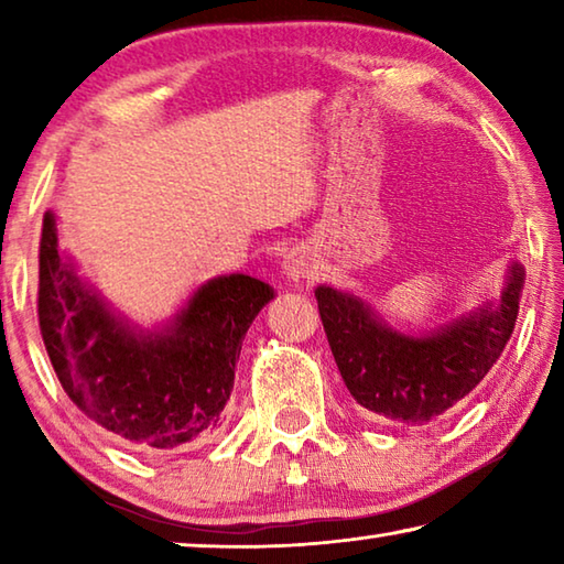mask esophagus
Instances as JSON below:
<instances>
[{
    "instance_id": "obj_1",
    "label": "esophagus",
    "mask_w": 564,
    "mask_h": 564,
    "mask_svg": "<svg viewBox=\"0 0 564 564\" xmlns=\"http://www.w3.org/2000/svg\"><path fill=\"white\" fill-rule=\"evenodd\" d=\"M311 271H313V263L308 256L303 251L289 253V259H285V275H289V279H305V275H311Z\"/></svg>"
}]
</instances>
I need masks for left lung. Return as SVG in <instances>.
Wrapping results in <instances>:
<instances>
[{"label":"left lung","mask_w":564,"mask_h":564,"mask_svg":"<svg viewBox=\"0 0 564 564\" xmlns=\"http://www.w3.org/2000/svg\"><path fill=\"white\" fill-rule=\"evenodd\" d=\"M524 271L514 263L500 299L433 336L410 338L370 316L368 305L330 285L316 301L343 383L370 413L425 425L460 403L502 356L518 321Z\"/></svg>","instance_id":"obj_1"}]
</instances>
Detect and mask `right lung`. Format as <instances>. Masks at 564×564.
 <instances>
[{
  "label": "right lung",
  "mask_w": 564,
  "mask_h": 564,
  "mask_svg": "<svg viewBox=\"0 0 564 564\" xmlns=\"http://www.w3.org/2000/svg\"><path fill=\"white\" fill-rule=\"evenodd\" d=\"M271 299L269 283L221 275L191 295L169 330L133 336L76 279L44 214L36 316L46 356L72 403L129 445L171 451L221 425L246 330Z\"/></svg>",
  "instance_id": "right-lung-1"
}]
</instances>
